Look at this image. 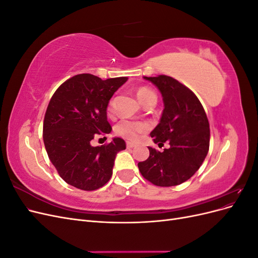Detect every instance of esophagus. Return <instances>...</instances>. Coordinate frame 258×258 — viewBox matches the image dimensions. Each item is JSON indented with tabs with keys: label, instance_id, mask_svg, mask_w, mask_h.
Returning <instances> with one entry per match:
<instances>
[{
	"label": "esophagus",
	"instance_id": "34e87169",
	"mask_svg": "<svg viewBox=\"0 0 258 258\" xmlns=\"http://www.w3.org/2000/svg\"><path fill=\"white\" fill-rule=\"evenodd\" d=\"M134 147H136V144L131 143V142H127V148H134Z\"/></svg>",
	"mask_w": 258,
	"mask_h": 258
}]
</instances>
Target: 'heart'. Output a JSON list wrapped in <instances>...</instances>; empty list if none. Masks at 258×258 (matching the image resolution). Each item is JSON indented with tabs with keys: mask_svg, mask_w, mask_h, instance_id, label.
<instances>
[{
	"mask_svg": "<svg viewBox=\"0 0 258 258\" xmlns=\"http://www.w3.org/2000/svg\"><path fill=\"white\" fill-rule=\"evenodd\" d=\"M137 95L140 102H141L143 105H145L148 101L151 100H157V97H156L155 92L146 87L139 88ZM106 112L108 115H112L114 113V99H111L108 101L107 106H106ZM146 129H147V126L143 122L122 119L116 123L114 131L117 136L127 139L129 141L135 142L140 138V135L143 134Z\"/></svg>",
	"mask_w": 258,
	"mask_h": 258,
	"instance_id": "obj_1",
	"label": "heart"
}]
</instances>
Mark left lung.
<instances>
[{
  "instance_id": "left-lung-1",
  "label": "left lung",
  "mask_w": 258,
  "mask_h": 258,
  "mask_svg": "<svg viewBox=\"0 0 258 258\" xmlns=\"http://www.w3.org/2000/svg\"><path fill=\"white\" fill-rule=\"evenodd\" d=\"M144 79L159 89L165 108L151 137L163 152L150 150V157L138 163L140 172L152 184L170 187L189 179L206 159L210 145V124L197 96L173 77L158 75Z\"/></svg>"
}]
</instances>
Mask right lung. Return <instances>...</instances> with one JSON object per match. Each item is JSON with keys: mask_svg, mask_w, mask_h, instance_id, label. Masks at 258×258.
I'll use <instances>...</instances> for the list:
<instances>
[{"mask_svg": "<svg viewBox=\"0 0 258 258\" xmlns=\"http://www.w3.org/2000/svg\"><path fill=\"white\" fill-rule=\"evenodd\" d=\"M127 80L102 81L79 74L61 84L49 101L43 123L46 152L61 178L76 188L96 190L104 186L112 176L116 154L126 148L120 138L96 147L90 142L112 131L106 106Z\"/></svg>", "mask_w": 258, "mask_h": 258, "instance_id": "1", "label": "right lung"}]
</instances>
